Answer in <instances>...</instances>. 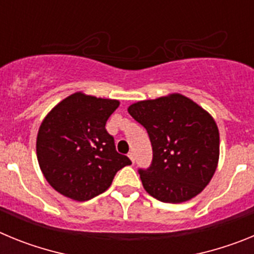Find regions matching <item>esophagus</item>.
<instances>
[{
  "label": "esophagus",
  "mask_w": 254,
  "mask_h": 254,
  "mask_svg": "<svg viewBox=\"0 0 254 254\" xmlns=\"http://www.w3.org/2000/svg\"><path fill=\"white\" fill-rule=\"evenodd\" d=\"M128 158L131 159L132 163H134V154H133V152H129V154H128Z\"/></svg>",
  "instance_id": "obj_1"
}]
</instances>
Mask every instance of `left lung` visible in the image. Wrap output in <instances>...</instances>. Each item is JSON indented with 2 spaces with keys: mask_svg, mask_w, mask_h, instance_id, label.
<instances>
[{
  "mask_svg": "<svg viewBox=\"0 0 254 254\" xmlns=\"http://www.w3.org/2000/svg\"><path fill=\"white\" fill-rule=\"evenodd\" d=\"M127 111L151 141V167L140 170L147 193L167 203L186 202L201 193L220 156L219 128L212 116L179 93L133 103Z\"/></svg>",
  "mask_w": 254,
  "mask_h": 254,
  "instance_id": "1",
  "label": "left lung"
}]
</instances>
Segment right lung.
Segmentation results:
<instances>
[{
    "label": "right lung",
    "mask_w": 254,
    "mask_h": 254,
    "mask_svg": "<svg viewBox=\"0 0 254 254\" xmlns=\"http://www.w3.org/2000/svg\"><path fill=\"white\" fill-rule=\"evenodd\" d=\"M120 100L71 94L52 108L37 136V158L44 178L58 193L87 201L111 187L129 160L116 151L105 129Z\"/></svg>",
    "instance_id": "1"
}]
</instances>
